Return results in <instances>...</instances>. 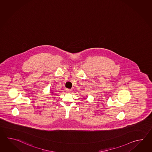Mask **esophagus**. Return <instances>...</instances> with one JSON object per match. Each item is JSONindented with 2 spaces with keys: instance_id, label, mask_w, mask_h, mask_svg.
<instances>
[{
  "instance_id": "34e87169",
  "label": "esophagus",
  "mask_w": 152,
  "mask_h": 152,
  "mask_svg": "<svg viewBox=\"0 0 152 152\" xmlns=\"http://www.w3.org/2000/svg\"><path fill=\"white\" fill-rule=\"evenodd\" d=\"M66 91L67 92H71V90L68 89V88H66Z\"/></svg>"
}]
</instances>
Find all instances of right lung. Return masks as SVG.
<instances>
[{
	"label": "right lung",
	"instance_id": "right-lung-1",
	"mask_svg": "<svg viewBox=\"0 0 152 152\" xmlns=\"http://www.w3.org/2000/svg\"><path fill=\"white\" fill-rule=\"evenodd\" d=\"M52 94H54V93H53V92H52Z\"/></svg>",
	"mask_w": 152,
	"mask_h": 152
}]
</instances>
